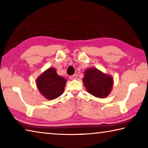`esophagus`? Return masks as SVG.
<instances>
[{
  "mask_svg": "<svg viewBox=\"0 0 148 148\" xmlns=\"http://www.w3.org/2000/svg\"><path fill=\"white\" fill-rule=\"evenodd\" d=\"M70 79H71V80L76 79H77V75L76 74H74V75H72V76H70Z\"/></svg>",
  "mask_w": 148,
  "mask_h": 148,
  "instance_id": "esophagus-1",
  "label": "esophagus"
}]
</instances>
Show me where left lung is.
<instances>
[{
  "label": "left lung",
  "instance_id": "8db88e82",
  "mask_svg": "<svg viewBox=\"0 0 148 148\" xmlns=\"http://www.w3.org/2000/svg\"><path fill=\"white\" fill-rule=\"evenodd\" d=\"M83 82L89 93L97 98L103 99L111 92L114 79L112 76L99 69L89 68L84 72Z\"/></svg>",
  "mask_w": 148,
  "mask_h": 148
}]
</instances>
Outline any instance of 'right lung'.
Returning a JSON list of instances; mask_svg holds the SVG:
<instances>
[{"label":"right lung","instance_id":"obj_1","mask_svg":"<svg viewBox=\"0 0 148 148\" xmlns=\"http://www.w3.org/2000/svg\"><path fill=\"white\" fill-rule=\"evenodd\" d=\"M66 79L57 74L53 67H50L36 79V84L40 92L46 99L53 100L63 93Z\"/></svg>","mask_w":148,"mask_h":148}]
</instances>
